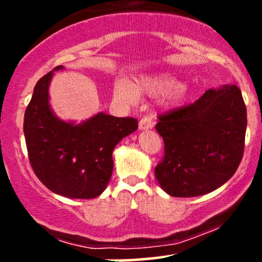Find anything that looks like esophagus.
<instances>
[{
  "label": "esophagus",
  "mask_w": 262,
  "mask_h": 262,
  "mask_svg": "<svg viewBox=\"0 0 262 262\" xmlns=\"http://www.w3.org/2000/svg\"><path fill=\"white\" fill-rule=\"evenodd\" d=\"M154 124H155V121L154 118H152L151 114H150V116H145L140 119L139 129H141V130H145V129H150L154 127Z\"/></svg>",
  "instance_id": "34e87169"
}]
</instances>
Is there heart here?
I'll return each mask as SVG.
<instances>
[{"instance_id": "heart-1", "label": "heart", "mask_w": 262, "mask_h": 262, "mask_svg": "<svg viewBox=\"0 0 262 262\" xmlns=\"http://www.w3.org/2000/svg\"><path fill=\"white\" fill-rule=\"evenodd\" d=\"M160 96L166 93V103H181L187 96V87L179 83L176 77L169 74L146 75L141 76L130 86L127 82L119 81L114 85V96L118 100L134 103L138 100V95Z\"/></svg>"}]
</instances>
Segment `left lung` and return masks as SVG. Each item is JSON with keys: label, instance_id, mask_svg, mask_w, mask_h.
I'll use <instances>...</instances> for the list:
<instances>
[{"label": "left lung", "instance_id": "obj_1", "mask_svg": "<svg viewBox=\"0 0 262 262\" xmlns=\"http://www.w3.org/2000/svg\"><path fill=\"white\" fill-rule=\"evenodd\" d=\"M246 124L235 85L210 89L193 103L160 114L155 129L165 152L155 176L161 188L172 197H196L224 185L243 159Z\"/></svg>", "mask_w": 262, "mask_h": 262}]
</instances>
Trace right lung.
I'll list each match as a JSON object with an SVG mask.
<instances>
[{
  "label": "right lung",
  "instance_id": "obj_1",
  "mask_svg": "<svg viewBox=\"0 0 262 262\" xmlns=\"http://www.w3.org/2000/svg\"><path fill=\"white\" fill-rule=\"evenodd\" d=\"M44 75L34 87L25 113L26 145L31 166L45 187L69 198L100 196L113 171L112 152L123 138L138 129V119L98 113L74 124L60 121L50 110V80Z\"/></svg>",
  "mask_w": 262,
  "mask_h": 262
}]
</instances>
